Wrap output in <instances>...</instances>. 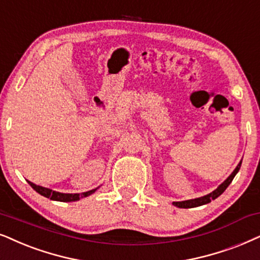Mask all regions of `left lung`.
<instances>
[{
  "label": "left lung",
  "mask_w": 260,
  "mask_h": 260,
  "mask_svg": "<svg viewBox=\"0 0 260 260\" xmlns=\"http://www.w3.org/2000/svg\"><path fill=\"white\" fill-rule=\"evenodd\" d=\"M242 162V160H241ZM241 162L238 164V167L234 169V172H233L231 175L228 176V179L225 180L224 182L221 183L217 188H216L213 192L209 193V194L204 196V197H200V198H196V199H189V200H185V202H174L173 204L177 208H181V209H189V208H197V206H200V205H205V204H208L211 202V200L216 199L217 197H219L222 194L223 192H224L226 187L231 185V182L233 181V179H234L236 174L240 170V167H241Z\"/></svg>",
  "instance_id": "8db88e82"
}]
</instances>
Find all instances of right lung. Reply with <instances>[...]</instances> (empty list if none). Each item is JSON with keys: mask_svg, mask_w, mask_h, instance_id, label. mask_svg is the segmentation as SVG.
Wrapping results in <instances>:
<instances>
[{"mask_svg": "<svg viewBox=\"0 0 260 260\" xmlns=\"http://www.w3.org/2000/svg\"><path fill=\"white\" fill-rule=\"evenodd\" d=\"M29 186L34 188L36 192H38L39 194L45 197V198H50L51 200H56V202H77V200L85 198V197L91 196L92 193H94L97 190L92 189L88 190V192H84V193H74V194H71V193H60L56 192V190H52L50 188H47V187H42L38 185H35L34 182L28 181Z\"/></svg>", "mask_w": 260, "mask_h": 260, "instance_id": "obj_1", "label": "right lung"}]
</instances>
